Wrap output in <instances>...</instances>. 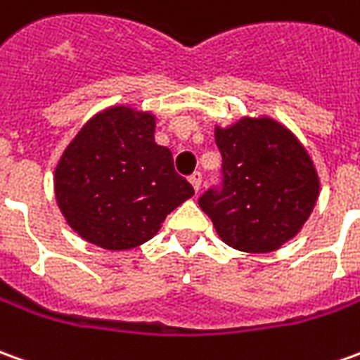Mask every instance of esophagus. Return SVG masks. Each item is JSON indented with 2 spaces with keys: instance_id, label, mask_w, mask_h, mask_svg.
I'll return each mask as SVG.
<instances>
[{
  "instance_id": "34e87169",
  "label": "esophagus",
  "mask_w": 360,
  "mask_h": 360,
  "mask_svg": "<svg viewBox=\"0 0 360 360\" xmlns=\"http://www.w3.org/2000/svg\"><path fill=\"white\" fill-rule=\"evenodd\" d=\"M188 181H191V185L195 187V191H198V188H200V183H202V173L195 172L188 177Z\"/></svg>"
}]
</instances>
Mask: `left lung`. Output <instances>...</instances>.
<instances>
[{
    "label": "left lung",
    "mask_w": 360,
    "mask_h": 360,
    "mask_svg": "<svg viewBox=\"0 0 360 360\" xmlns=\"http://www.w3.org/2000/svg\"><path fill=\"white\" fill-rule=\"evenodd\" d=\"M222 183L198 206L230 248L269 253L292 240L314 210L320 179L292 132L273 119H241L216 127Z\"/></svg>",
    "instance_id": "8db88e82"
}]
</instances>
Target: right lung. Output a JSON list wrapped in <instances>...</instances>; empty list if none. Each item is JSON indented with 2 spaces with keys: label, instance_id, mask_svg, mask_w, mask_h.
<instances>
[{
  "label": "right lung",
  "instance_id": "add662e5",
  "mask_svg": "<svg viewBox=\"0 0 360 360\" xmlns=\"http://www.w3.org/2000/svg\"><path fill=\"white\" fill-rule=\"evenodd\" d=\"M155 117L130 107L95 115L58 162L54 191L62 214L85 241L132 250L152 240L165 216L195 195L154 140Z\"/></svg>",
  "mask_w": 360,
  "mask_h": 360
}]
</instances>
